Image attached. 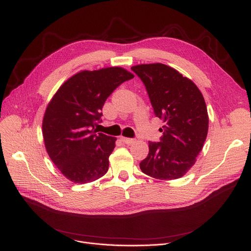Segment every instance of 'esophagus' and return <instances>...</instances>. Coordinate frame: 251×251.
Returning a JSON list of instances; mask_svg holds the SVG:
<instances>
[{
	"label": "esophagus",
	"instance_id": "esophagus-1",
	"mask_svg": "<svg viewBox=\"0 0 251 251\" xmlns=\"http://www.w3.org/2000/svg\"><path fill=\"white\" fill-rule=\"evenodd\" d=\"M120 139H121L124 143H126V144H132V143L135 141L133 138H128V137H124V136H121Z\"/></svg>",
	"mask_w": 251,
	"mask_h": 251
}]
</instances>
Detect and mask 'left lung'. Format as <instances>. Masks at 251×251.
Returning a JSON list of instances; mask_svg holds the SVG:
<instances>
[{
	"label": "left lung",
	"mask_w": 251,
	"mask_h": 251,
	"mask_svg": "<svg viewBox=\"0 0 251 251\" xmlns=\"http://www.w3.org/2000/svg\"><path fill=\"white\" fill-rule=\"evenodd\" d=\"M131 70L141 79L154 115L164 122L160 142H149V154L139 167L155 179L181 178L194 165L207 135L201 92L190 79L161 63L136 65Z\"/></svg>",
	"instance_id": "8db88e82"
}]
</instances>
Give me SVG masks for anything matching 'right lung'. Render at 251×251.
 <instances>
[{
    "instance_id": "1",
    "label": "right lung",
    "mask_w": 251,
    "mask_h": 251,
    "mask_svg": "<svg viewBox=\"0 0 251 251\" xmlns=\"http://www.w3.org/2000/svg\"><path fill=\"white\" fill-rule=\"evenodd\" d=\"M134 77L121 67L81 71L65 81L49 102L43 135L50 160L74 183H88L108 172L116 137L98 133L103 103Z\"/></svg>"
}]
</instances>
